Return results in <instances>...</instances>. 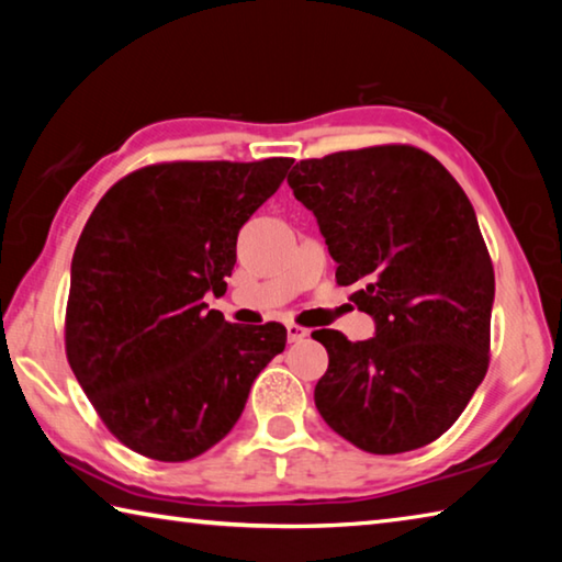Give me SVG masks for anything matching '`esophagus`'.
I'll return each mask as SVG.
<instances>
[{"instance_id":"34e87169","label":"esophagus","mask_w":562,"mask_h":562,"mask_svg":"<svg viewBox=\"0 0 562 562\" xmlns=\"http://www.w3.org/2000/svg\"><path fill=\"white\" fill-rule=\"evenodd\" d=\"M307 335H310V329L294 325V322H290V325H288V339L290 341H300V339H304Z\"/></svg>"}]
</instances>
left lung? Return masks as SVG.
<instances>
[{"label": "left lung", "instance_id": "8db88e82", "mask_svg": "<svg viewBox=\"0 0 562 562\" xmlns=\"http://www.w3.org/2000/svg\"><path fill=\"white\" fill-rule=\"evenodd\" d=\"M288 183L315 213L337 284H355L376 337H312L329 355L315 386L331 431L369 453H404L461 416L491 361L496 278L463 188L408 144L304 158Z\"/></svg>", "mask_w": 562, "mask_h": 562}]
</instances>
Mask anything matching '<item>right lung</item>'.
<instances>
[{
	"label": "right lung",
	"mask_w": 562,
	"mask_h": 562,
	"mask_svg": "<svg viewBox=\"0 0 562 562\" xmlns=\"http://www.w3.org/2000/svg\"><path fill=\"white\" fill-rule=\"evenodd\" d=\"M292 158L170 160L113 183L71 260L64 347L101 422L146 459L205 453L240 418L288 341L280 322L233 325L207 310L235 268L240 227Z\"/></svg>",
	"instance_id": "obj_1"
}]
</instances>
